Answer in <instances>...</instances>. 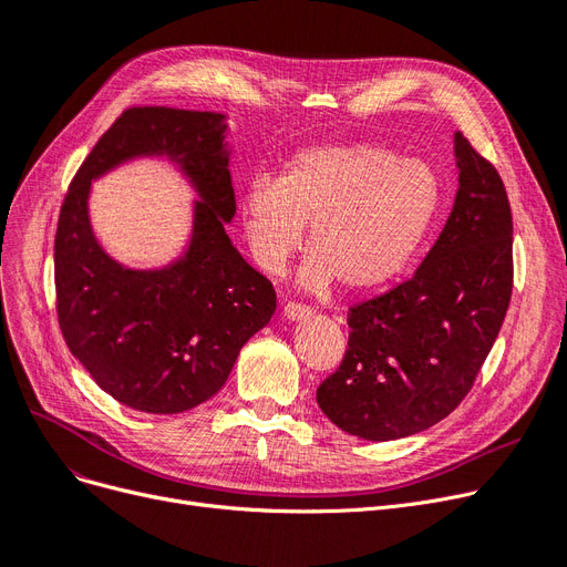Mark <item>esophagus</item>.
I'll list each match as a JSON object with an SVG mask.
<instances>
[{
	"label": "esophagus",
	"instance_id": "esophagus-1",
	"mask_svg": "<svg viewBox=\"0 0 567 567\" xmlns=\"http://www.w3.org/2000/svg\"><path fill=\"white\" fill-rule=\"evenodd\" d=\"M312 310L308 308V306H303V303H287L285 308H282V315L289 319V322H299V319H306L308 315H310Z\"/></svg>",
	"mask_w": 567,
	"mask_h": 567
}]
</instances>
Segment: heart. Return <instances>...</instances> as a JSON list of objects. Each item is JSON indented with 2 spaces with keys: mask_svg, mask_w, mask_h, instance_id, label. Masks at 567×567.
<instances>
[{
  "mask_svg": "<svg viewBox=\"0 0 567 567\" xmlns=\"http://www.w3.org/2000/svg\"><path fill=\"white\" fill-rule=\"evenodd\" d=\"M440 181L420 159L373 143L315 145L293 155L280 178L257 176L243 194V223L252 259L278 276L301 248L299 282L324 291L371 289L396 278L429 234Z\"/></svg>",
  "mask_w": 567,
  "mask_h": 567,
  "instance_id": "heart-1",
  "label": "heart"
}]
</instances>
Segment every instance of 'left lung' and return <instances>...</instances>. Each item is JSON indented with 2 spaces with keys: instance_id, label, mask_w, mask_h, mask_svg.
Here are the masks:
<instances>
[{
  "instance_id": "8db88e82",
  "label": "left lung",
  "mask_w": 567,
  "mask_h": 567,
  "mask_svg": "<svg viewBox=\"0 0 567 567\" xmlns=\"http://www.w3.org/2000/svg\"><path fill=\"white\" fill-rule=\"evenodd\" d=\"M458 189L416 274L350 308V340L317 403L344 433L386 442L431 429L473 389L512 297V210L496 166L454 134Z\"/></svg>"
}]
</instances>
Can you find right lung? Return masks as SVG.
I'll use <instances>...</instances> for the list:
<instances>
[{"label":"right lung","instance_id":"obj_1","mask_svg":"<svg viewBox=\"0 0 567 567\" xmlns=\"http://www.w3.org/2000/svg\"><path fill=\"white\" fill-rule=\"evenodd\" d=\"M223 113L134 106L73 176L55 234L58 319L71 354L122 405L178 414L225 386L238 352L276 312V289L234 248ZM134 156H166L200 194L188 250L155 271L117 265L93 238L89 185Z\"/></svg>","mask_w":567,"mask_h":567}]
</instances>
